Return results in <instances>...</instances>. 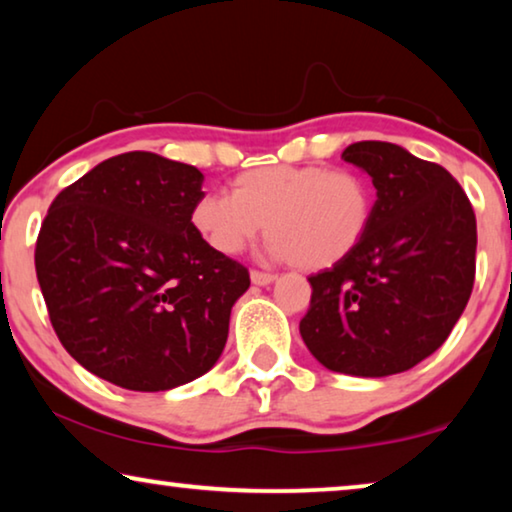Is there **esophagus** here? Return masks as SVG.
<instances>
[{"instance_id":"esophagus-1","label":"esophagus","mask_w":512,"mask_h":512,"mask_svg":"<svg viewBox=\"0 0 512 512\" xmlns=\"http://www.w3.org/2000/svg\"><path fill=\"white\" fill-rule=\"evenodd\" d=\"M250 280H253V285L264 287V285H271V282L276 280V276H273V273H264V271H253L250 273Z\"/></svg>"}]
</instances>
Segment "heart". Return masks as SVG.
Wrapping results in <instances>:
<instances>
[{
  "instance_id": "b5f03b06",
  "label": "heart",
  "mask_w": 512,
  "mask_h": 512,
  "mask_svg": "<svg viewBox=\"0 0 512 512\" xmlns=\"http://www.w3.org/2000/svg\"><path fill=\"white\" fill-rule=\"evenodd\" d=\"M375 216V188L354 170L269 165L236 174L230 193L197 197L190 225L213 253L234 257L264 230L273 259L329 269L361 246Z\"/></svg>"
}]
</instances>
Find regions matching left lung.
Returning <instances> with one entry per match:
<instances>
[{"mask_svg":"<svg viewBox=\"0 0 512 512\" xmlns=\"http://www.w3.org/2000/svg\"><path fill=\"white\" fill-rule=\"evenodd\" d=\"M377 188L375 216L352 255L310 276L299 331L324 368L398 375L437 352L476 278V216L451 172L391 142L342 151Z\"/></svg>","mask_w":512,"mask_h":512,"instance_id":"8db88e82","label":"left lung"}]
</instances>
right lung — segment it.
Returning <instances> with one entry per match:
<instances>
[{
  "label": "right lung",
  "mask_w": 512,
  "mask_h": 512,
  "mask_svg": "<svg viewBox=\"0 0 512 512\" xmlns=\"http://www.w3.org/2000/svg\"><path fill=\"white\" fill-rule=\"evenodd\" d=\"M204 174L149 151L103 160L61 190L36 241L57 338L82 368L128 391H170L223 354L246 266L190 225Z\"/></svg>",
  "instance_id": "1"
}]
</instances>
